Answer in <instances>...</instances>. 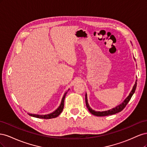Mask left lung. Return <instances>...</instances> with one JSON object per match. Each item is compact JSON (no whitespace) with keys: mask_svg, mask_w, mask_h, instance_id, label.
Here are the masks:
<instances>
[{"mask_svg":"<svg viewBox=\"0 0 147 147\" xmlns=\"http://www.w3.org/2000/svg\"><path fill=\"white\" fill-rule=\"evenodd\" d=\"M136 86H137V82H136V83L134 84V87H133L132 90L131 92H130L129 95L127 96V98L124 100V102H123L121 104H120L119 105L117 106V107H115L114 109H112L107 110V111H104V112H96V111H94V110H93L92 109H91V107H90V105H89V104H88V100H87V95L86 94V95H85V102H86V107L88 108V110L90 111V112L91 113L95 115V116H97V117L108 116V115H113V114H115V113H118L119 112H121V111H122L124 108H125V107L129 101L131 100L133 94H134L135 91H136Z\"/></svg>","mask_w":147,"mask_h":147,"instance_id":"obj_1","label":"left lung"}]
</instances>
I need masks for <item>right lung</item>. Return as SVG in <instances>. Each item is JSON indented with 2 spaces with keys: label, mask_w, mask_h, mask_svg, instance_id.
Instances as JSON below:
<instances>
[{
  "label": "right lung",
  "mask_w": 147,
  "mask_h": 147,
  "mask_svg": "<svg viewBox=\"0 0 147 147\" xmlns=\"http://www.w3.org/2000/svg\"><path fill=\"white\" fill-rule=\"evenodd\" d=\"M67 93V92H66L65 93L63 97V99H62V101H61L60 106L54 112H53V113H51L50 114H48V115H34V114H29V113H28V114L31 117H34L38 118H42V119H51V118L57 117V116H59V115L61 114V113L62 112V111H63V110L64 109V99H65V97L66 96Z\"/></svg>",
  "instance_id": "1"
}]
</instances>
